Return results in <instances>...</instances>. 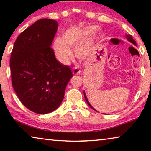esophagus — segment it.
Instances as JSON below:
<instances>
[{
  "mask_svg": "<svg viewBox=\"0 0 151 151\" xmlns=\"http://www.w3.org/2000/svg\"><path fill=\"white\" fill-rule=\"evenodd\" d=\"M81 73V70L78 69L77 68H75L73 69V73L74 75H78V74H80Z\"/></svg>",
  "mask_w": 151,
  "mask_h": 151,
  "instance_id": "obj_1",
  "label": "esophagus"
}]
</instances>
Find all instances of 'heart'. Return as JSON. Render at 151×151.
<instances>
[{
  "mask_svg": "<svg viewBox=\"0 0 151 151\" xmlns=\"http://www.w3.org/2000/svg\"><path fill=\"white\" fill-rule=\"evenodd\" d=\"M99 32L91 27H73L63 33L62 38L58 37L53 42L52 47L56 58L63 65L69 63L72 51L79 59L88 57L99 38Z\"/></svg>",
  "mask_w": 151,
  "mask_h": 151,
  "instance_id": "obj_1",
  "label": "heart"
}]
</instances>
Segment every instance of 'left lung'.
Listing matches in <instances>:
<instances>
[{
    "instance_id": "8db88e82",
    "label": "left lung",
    "mask_w": 151,
    "mask_h": 151,
    "mask_svg": "<svg viewBox=\"0 0 151 151\" xmlns=\"http://www.w3.org/2000/svg\"><path fill=\"white\" fill-rule=\"evenodd\" d=\"M126 38L127 39V40H129V41L130 42H131V43H132V44L133 45H134L135 46H137V43H136V41H135V40L132 39V36L131 35H126ZM84 96H85V101H86V103H87V104H88L89 105V106L91 107V109H93L94 111H96L95 109H94L93 106H92L91 104H90V103H89V102H88V100L87 99V97H86V94H85V91H84Z\"/></svg>"
}]
</instances>
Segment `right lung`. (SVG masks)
<instances>
[{
  "instance_id": "obj_1",
  "label": "right lung",
  "mask_w": 151,
  "mask_h": 151,
  "mask_svg": "<svg viewBox=\"0 0 151 151\" xmlns=\"http://www.w3.org/2000/svg\"><path fill=\"white\" fill-rule=\"evenodd\" d=\"M58 26L55 20H37L20 33L11 52L14 90L24 106L38 114L49 113L60 106L73 76L69 66L56 59L50 48Z\"/></svg>"
}]
</instances>
